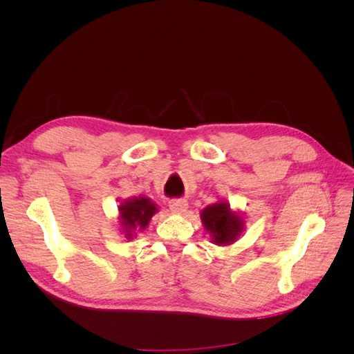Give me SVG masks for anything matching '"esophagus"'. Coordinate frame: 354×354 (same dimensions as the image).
<instances>
[{"label":"esophagus","instance_id":"34e87169","mask_svg":"<svg viewBox=\"0 0 354 354\" xmlns=\"http://www.w3.org/2000/svg\"><path fill=\"white\" fill-rule=\"evenodd\" d=\"M169 209L173 212L181 214L187 209V201L185 199H173L169 201Z\"/></svg>","mask_w":354,"mask_h":354}]
</instances>
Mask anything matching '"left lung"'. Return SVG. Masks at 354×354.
<instances>
[{"label":"left lung","instance_id":"left-lung-1","mask_svg":"<svg viewBox=\"0 0 354 354\" xmlns=\"http://www.w3.org/2000/svg\"><path fill=\"white\" fill-rule=\"evenodd\" d=\"M201 220L203 227L211 234L217 245H230L236 241L243 230V220L233 212L227 202L220 201L202 209Z\"/></svg>","mask_w":354,"mask_h":354}]
</instances>
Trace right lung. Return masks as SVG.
<instances>
[{"instance_id": "1", "label": "right lung", "mask_w": 354, "mask_h": 354, "mask_svg": "<svg viewBox=\"0 0 354 354\" xmlns=\"http://www.w3.org/2000/svg\"><path fill=\"white\" fill-rule=\"evenodd\" d=\"M155 212H158L156 203L146 196L124 201L120 205V223L127 233V238L130 239L136 230H145Z\"/></svg>"}]
</instances>
